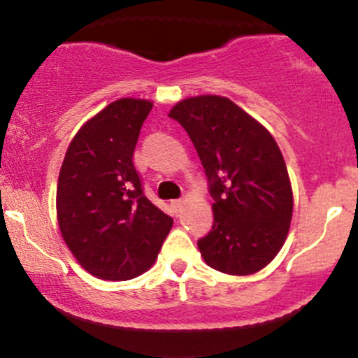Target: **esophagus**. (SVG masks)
Segmentation results:
<instances>
[{"label":"esophagus","mask_w":358,"mask_h":358,"mask_svg":"<svg viewBox=\"0 0 358 358\" xmlns=\"http://www.w3.org/2000/svg\"><path fill=\"white\" fill-rule=\"evenodd\" d=\"M182 205H183V200H173V202H171V207H173L176 212H178L180 208H182Z\"/></svg>","instance_id":"obj_1"}]
</instances>
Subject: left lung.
<instances>
[{
  "label": "left lung",
  "mask_w": 358,
  "mask_h": 358,
  "mask_svg": "<svg viewBox=\"0 0 358 358\" xmlns=\"http://www.w3.org/2000/svg\"><path fill=\"white\" fill-rule=\"evenodd\" d=\"M190 136L213 199V225L199 239L203 261L220 273L248 276L285 244L293 190L278 143L231 99L196 96L168 114Z\"/></svg>",
  "instance_id": "1"
}]
</instances>
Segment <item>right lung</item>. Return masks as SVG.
<instances>
[{
    "label": "right lung",
    "instance_id": "right-lung-1",
    "mask_svg": "<svg viewBox=\"0 0 358 358\" xmlns=\"http://www.w3.org/2000/svg\"><path fill=\"white\" fill-rule=\"evenodd\" d=\"M151 108L133 97L110 102L77 131L60 168L62 237L82 268L108 281L146 273L173 225L145 196L133 163Z\"/></svg>",
    "mask_w": 358,
    "mask_h": 358
}]
</instances>
